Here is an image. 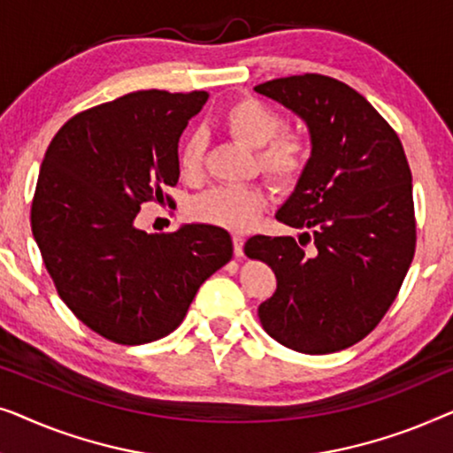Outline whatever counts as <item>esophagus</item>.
<instances>
[{"instance_id": "obj_1", "label": "esophagus", "mask_w": 453, "mask_h": 453, "mask_svg": "<svg viewBox=\"0 0 453 453\" xmlns=\"http://www.w3.org/2000/svg\"><path fill=\"white\" fill-rule=\"evenodd\" d=\"M243 243H245V239L241 237V234H234V237H233V250H234V256H237V257L243 256Z\"/></svg>"}]
</instances>
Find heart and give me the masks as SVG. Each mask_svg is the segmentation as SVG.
<instances>
[{"mask_svg":"<svg viewBox=\"0 0 453 453\" xmlns=\"http://www.w3.org/2000/svg\"><path fill=\"white\" fill-rule=\"evenodd\" d=\"M222 126L233 138L257 148V166L278 188H293L305 175L311 158V142L305 134L284 127V117L253 96L239 98L222 115ZM202 134H191L181 148V173L200 177L203 163ZM265 208V194L253 185H222L196 197L191 216L206 225L245 231Z\"/></svg>","mask_w":453,"mask_h":453,"instance_id":"1","label":"heart"}]
</instances>
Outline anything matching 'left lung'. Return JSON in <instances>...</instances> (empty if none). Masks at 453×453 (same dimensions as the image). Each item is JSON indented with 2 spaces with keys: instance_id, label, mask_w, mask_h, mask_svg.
<instances>
[{
  "instance_id": "1",
  "label": "left lung",
  "mask_w": 453,
  "mask_h": 453,
  "mask_svg": "<svg viewBox=\"0 0 453 453\" xmlns=\"http://www.w3.org/2000/svg\"><path fill=\"white\" fill-rule=\"evenodd\" d=\"M256 92L299 115L311 135L305 175L276 212L305 233L299 241L256 234L245 243L247 257L268 264L278 282L257 309L259 321L296 352L349 349L380 324L414 257L404 148L373 104L340 80L303 73Z\"/></svg>"
}]
</instances>
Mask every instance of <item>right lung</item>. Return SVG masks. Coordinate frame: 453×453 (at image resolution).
I'll list each match as a JSON object with an SVG mask.
<instances>
[{
    "label": "right lung",
    "instance_id": "1",
    "mask_svg": "<svg viewBox=\"0 0 453 453\" xmlns=\"http://www.w3.org/2000/svg\"><path fill=\"white\" fill-rule=\"evenodd\" d=\"M208 92L138 90L72 117L36 181L30 226L61 301L98 336L146 344L181 324L202 282L231 262L225 228L146 233L135 216L179 181V138Z\"/></svg>",
    "mask_w": 453,
    "mask_h": 453
}]
</instances>
